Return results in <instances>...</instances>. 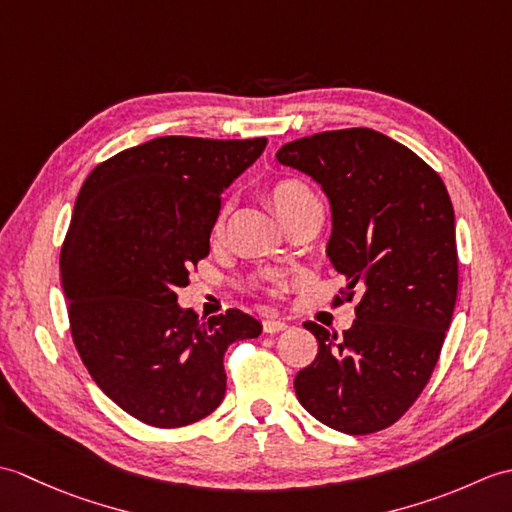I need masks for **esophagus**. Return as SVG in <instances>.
<instances>
[{
  "label": "esophagus",
  "instance_id": "1",
  "mask_svg": "<svg viewBox=\"0 0 512 512\" xmlns=\"http://www.w3.org/2000/svg\"><path fill=\"white\" fill-rule=\"evenodd\" d=\"M288 328V323L279 321V319H266L264 321V332L266 334H277V332H284Z\"/></svg>",
  "mask_w": 512,
  "mask_h": 512
}]
</instances>
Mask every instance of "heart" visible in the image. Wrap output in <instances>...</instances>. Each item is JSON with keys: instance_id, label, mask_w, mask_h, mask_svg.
<instances>
[{"instance_id": "heart-1", "label": "heart", "mask_w": 512, "mask_h": 512, "mask_svg": "<svg viewBox=\"0 0 512 512\" xmlns=\"http://www.w3.org/2000/svg\"><path fill=\"white\" fill-rule=\"evenodd\" d=\"M310 198H314L312 189L306 182H301L297 178L277 180L273 187H270V202H273V206L281 217H284L290 209H295L299 202L310 200Z\"/></svg>"}]
</instances>
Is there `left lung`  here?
<instances>
[{
	"label": "left lung",
	"instance_id": "obj_1",
	"mask_svg": "<svg viewBox=\"0 0 512 512\" xmlns=\"http://www.w3.org/2000/svg\"><path fill=\"white\" fill-rule=\"evenodd\" d=\"M277 160L328 195V257L343 297L361 295L343 336L303 323L319 354L297 374V398L350 436L391 427L429 383L458 299L449 191L420 156L367 127L292 140Z\"/></svg>",
	"mask_w": 512,
	"mask_h": 512
}]
</instances>
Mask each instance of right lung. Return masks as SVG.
Listing matches in <instances>:
<instances>
[{"mask_svg":"<svg viewBox=\"0 0 512 512\" xmlns=\"http://www.w3.org/2000/svg\"><path fill=\"white\" fill-rule=\"evenodd\" d=\"M266 143L154 138L101 162L76 198L59 259L72 341L103 394L151 427L220 407L226 347L262 334L242 310H182L176 290L209 255L222 191Z\"/></svg>","mask_w":512,"mask_h":512,"instance_id":"right-lung-1","label":"right lung"}]
</instances>
